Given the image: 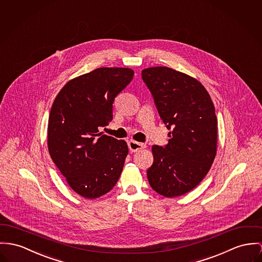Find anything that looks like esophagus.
<instances>
[{"instance_id":"34e87169","label":"esophagus","mask_w":262,"mask_h":262,"mask_svg":"<svg viewBox=\"0 0 262 262\" xmlns=\"http://www.w3.org/2000/svg\"><path fill=\"white\" fill-rule=\"evenodd\" d=\"M145 147V145L141 142H138L136 141H128V148L132 152H136V151H140L141 149H143Z\"/></svg>"}]
</instances>
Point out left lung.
Masks as SVG:
<instances>
[{"instance_id": "obj_1", "label": "left lung", "mask_w": 262, "mask_h": 262, "mask_svg": "<svg viewBox=\"0 0 262 262\" xmlns=\"http://www.w3.org/2000/svg\"><path fill=\"white\" fill-rule=\"evenodd\" d=\"M161 120L169 133L168 143L154 145V163L146 176L151 188L165 198L192 190L209 171L216 156L217 118L212 100L196 79L167 67L142 70Z\"/></svg>"}]
</instances>
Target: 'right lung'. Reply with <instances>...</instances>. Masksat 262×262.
<instances>
[{
	"label": "right lung",
	"mask_w": 262,
	"mask_h": 262,
	"mask_svg": "<svg viewBox=\"0 0 262 262\" xmlns=\"http://www.w3.org/2000/svg\"><path fill=\"white\" fill-rule=\"evenodd\" d=\"M128 68H99L68 81L53 102L48 149L70 187L84 199L107 193L119 181L126 142L100 133L113 120L116 97L132 81Z\"/></svg>",
	"instance_id": "1"
}]
</instances>
